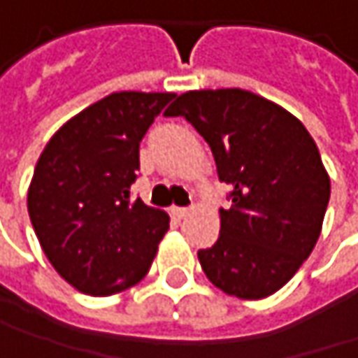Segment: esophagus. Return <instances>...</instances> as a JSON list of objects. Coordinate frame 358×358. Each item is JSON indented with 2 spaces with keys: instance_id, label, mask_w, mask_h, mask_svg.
<instances>
[{
  "instance_id": "obj_1",
  "label": "esophagus",
  "mask_w": 358,
  "mask_h": 358,
  "mask_svg": "<svg viewBox=\"0 0 358 358\" xmlns=\"http://www.w3.org/2000/svg\"><path fill=\"white\" fill-rule=\"evenodd\" d=\"M189 208H171V214L175 217H179V220H183V217H187L189 216Z\"/></svg>"
}]
</instances>
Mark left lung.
Returning a JSON list of instances; mask_svg holds the SVG:
<instances>
[{"label": "left lung", "mask_w": 358, "mask_h": 358, "mask_svg": "<svg viewBox=\"0 0 358 358\" xmlns=\"http://www.w3.org/2000/svg\"><path fill=\"white\" fill-rule=\"evenodd\" d=\"M165 115H185L210 144L232 208L197 259L224 294L263 299L312 255L330 199V177L306 126L285 108L244 90L187 91Z\"/></svg>", "instance_id": "obj_1"}]
</instances>
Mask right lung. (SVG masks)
<instances>
[{
    "mask_svg": "<svg viewBox=\"0 0 358 358\" xmlns=\"http://www.w3.org/2000/svg\"><path fill=\"white\" fill-rule=\"evenodd\" d=\"M175 93L120 91L73 115L44 146L28 214L55 271L77 292L114 295L152 265L169 214L130 197L138 148Z\"/></svg>",
    "mask_w": 358,
    "mask_h": 358,
    "instance_id": "obj_1",
    "label": "right lung"
}]
</instances>
